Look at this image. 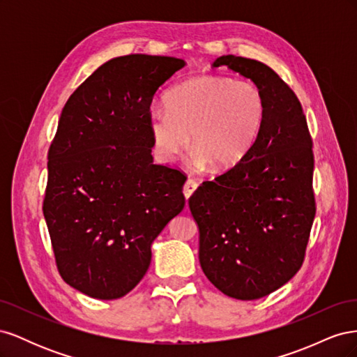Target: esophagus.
I'll return each instance as SVG.
<instances>
[{
    "label": "esophagus",
    "instance_id": "esophagus-1",
    "mask_svg": "<svg viewBox=\"0 0 357 357\" xmlns=\"http://www.w3.org/2000/svg\"><path fill=\"white\" fill-rule=\"evenodd\" d=\"M197 189H198V183L195 180H188L185 188H183V195H185L186 199H189Z\"/></svg>",
    "mask_w": 357,
    "mask_h": 357
}]
</instances>
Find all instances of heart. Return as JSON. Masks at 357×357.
I'll return each mask as SVG.
<instances>
[{"label":"heart","mask_w":357,"mask_h":357,"mask_svg":"<svg viewBox=\"0 0 357 357\" xmlns=\"http://www.w3.org/2000/svg\"><path fill=\"white\" fill-rule=\"evenodd\" d=\"M167 107H153L147 126L156 159L174 160L189 144L190 165H213L226 171L240 165L262 131L266 102L250 82L222 75H201L177 84L167 93Z\"/></svg>","instance_id":"obj_1"}]
</instances>
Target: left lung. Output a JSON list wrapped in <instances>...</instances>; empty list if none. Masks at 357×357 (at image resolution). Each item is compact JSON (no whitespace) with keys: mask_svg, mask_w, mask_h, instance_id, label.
I'll use <instances>...</instances> for the list:
<instances>
[{"mask_svg":"<svg viewBox=\"0 0 357 357\" xmlns=\"http://www.w3.org/2000/svg\"><path fill=\"white\" fill-rule=\"evenodd\" d=\"M262 91L266 117L250 153L189 199L204 274L226 296L252 301L286 284L304 261L314 220L312 142L296 95L265 63L223 55Z\"/></svg>","mask_w":357,"mask_h":357,"instance_id":"8db88e82","label":"left lung"}]
</instances>
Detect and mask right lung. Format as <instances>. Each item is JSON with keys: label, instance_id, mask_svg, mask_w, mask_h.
Listing matches in <instances>:
<instances>
[{"label": "right lung", "instance_id": "1", "mask_svg": "<svg viewBox=\"0 0 357 357\" xmlns=\"http://www.w3.org/2000/svg\"><path fill=\"white\" fill-rule=\"evenodd\" d=\"M183 67L172 56L113 58L62 109L43 213L62 278L91 298L131 291L152 243L185 208L186 177L153 164L147 126L153 95Z\"/></svg>", "mask_w": 357, "mask_h": 357}]
</instances>
